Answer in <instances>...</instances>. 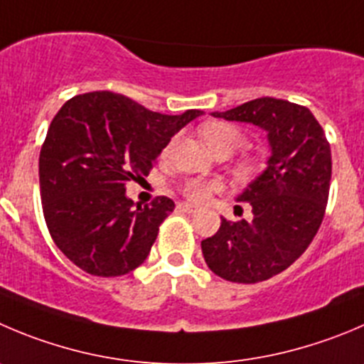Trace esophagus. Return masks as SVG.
Returning <instances> with one entry per match:
<instances>
[{"label":"esophagus","mask_w":364,"mask_h":364,"mask_svg":"<svg viewBox=\"0 0 364 364\" xmlns=\"http://www.w3.org/2000/svg\"><path fill=\"white\" fill-rule=\"evenodd\" d=\"M180 209L184 210V213H196V205H193V203H180Z\"/></svg>","instance_id":"obj_1"}]
</instances>
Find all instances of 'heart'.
<instances>
[{
    "label": "heart",
    "instance_id": "b5f03b06",
    "mask_svg": "<svg viewBox=\"0 0 364 364\" xmlns=\"http://www.w3.org/2000/svg\"><path fill=\"white\" fill-rule=\"evenodd\" d=\"M200 136H202L205 146L216 154H228L236 151L237 148L243 144L245 136L240 128L234 127L230 123H223V121H214V123L205 124V127L200 130ZM245 169L252 168V161L243 162ZM214 189H218L216 184H205V182H189L184 188L186 196L193 202H207L213 195Z\"/></svg>",
    "mask_w": 364,
    "mask_h": 364
}]
</instances>
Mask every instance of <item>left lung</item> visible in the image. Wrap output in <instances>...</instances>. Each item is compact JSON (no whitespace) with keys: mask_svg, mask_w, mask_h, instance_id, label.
I'll return each mask as SVG.
<instances>
[{"mask_svg":"<svg viewBox=\"0 0 364 364\" xmlns=\"http://www.w3.org/2000/svg\"><path fill=\"white\" fill-rule=\"evenodd\" d=\"M214 117L264 130L269 157L264 171L237 195L252 220L228 221L202 241L207 266L230 282L255 284L284 272L316 236L331 188V146L307 107L257 98Z\"/></svg>","mask_w":364,"mask_h":364,"instance_id":"obj_1","label":"left lung"}]
</instances>
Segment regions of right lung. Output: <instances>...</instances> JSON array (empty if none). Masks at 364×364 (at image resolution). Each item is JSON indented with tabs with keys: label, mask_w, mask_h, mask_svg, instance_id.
Instances as JSON below:
<instances>
[{
	"label": "right lung",
	"mask_w": 364,
	"mask_h": 364,
	"mask_svg": "<svg viewBox=\"0 0 364 364\" xmlns=\"http://www.w3.org/2000/svg\"><path fill=\"white\" fill-rule=\"evenodd\" d=\"M202 110L151 112L123 95L68 100L41 148L39 182L48 230L62 254L96 277H119L146 261L159 225L175 203L127 196V182L148 176L176 132Z\"/></svg>",
	"instance_id": "1"
}]
</instances>
